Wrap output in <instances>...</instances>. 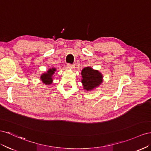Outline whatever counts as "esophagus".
Instances as JSON below:
<instances>
[{
  "mask_svg": "<svg viewBox=\"0 0 151 151\" xmlns=\"http://www.w3.org/2000/svg\"><path fill=\"white\" fill-rule=\"evenodd\" d=\"M66 66L68 69H73V68H74V65H73V64H68Z\"/></svg>",
  "mask_w": 151,
  "mask_h": 151,
  "instance_id": "1",
  "label": "esophagus"
}]
</instances>
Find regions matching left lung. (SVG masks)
<instances>
[{"mask_svg":"<svg viewBox=\"0 0 151 151\" xmlns=\"http://www.w3.org/2000/svg\"><path fill=\"white\" fill-rule=\"evenodd\" d=\"M81 73L83 78L81 82L84 88L87 90H91L96 88L102 83L101 73L97 70H93L92 68H84Z\"/></svg>","mask_w":151,"mask_h":151,"instance_id":"8db88e82","label":"left lung"}]
</instances>
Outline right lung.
Wrapping results in <instances>:
<instances>
[{"label":"right lung","instance_id":"right-lung-1","mask_svg":"<svg viewBox=\"0 0 151 151\" xmlns=\"http://www.w3.org/2000/svg\"><path fill=\"white\" fill-rule=\"evenodd\" d=\"M55 71V68H52L49 70V71H47L46 73H44L40 77V78L43 82L47 85H49L52 83V76Z\"/></svg>","mask_w":151,"mask_h":151}]
</instances>
